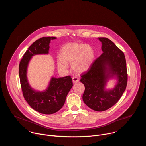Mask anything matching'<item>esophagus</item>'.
Returning a JSON list of instances; mask_svg holds the SVG:
<instances>
[{
    "label": "esophagus",
    "mask_w": 146,
    "mask_h": 146,
    "mask_svg": "<svg viewBox=\"0 0 146 146\" xmlns=\"http://www.w3.org/2000/svg\"><path fill=\"white\" fill-rule=\"evenodd\" d=\"M72 80H73V82L74 83V84H76V83H77L79 81L80 79L77 77H73L72 78Z\"/></svg>",
    "instance_id": "obj_1"
}]
</instances>
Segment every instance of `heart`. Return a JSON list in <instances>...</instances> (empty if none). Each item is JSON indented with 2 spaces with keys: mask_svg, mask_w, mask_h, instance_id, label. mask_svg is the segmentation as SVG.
<instances>
[{
  "mask_svg": "<svg viewBox=\"0 0 146 146\" xmlns=\"http://www.w3.org/2000/svg\"><path fill=\"white\" fill-rule=\"evenodd\" d=\"M60 55L56 59L58 69L66 71L69 68L68 64H70L76 73H82L89 69L94 59V51L90 46L77 43L65 44L60 49Z\"/></svg>",
  "mask_w": 146,
  "mask_h": 146,
  "instance_id": "heart-1",
  "label": "heart"
}]
</instances>
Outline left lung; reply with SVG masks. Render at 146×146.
Wrapping results in <instances>:
<instances>
[{
    "instance_id": "obj_1",
    "label": "left lung",
    "mask_w": 146,
    "mask_h": 146,
    "mask_svg": "<svg viewBox=\"0 0 146 146\" xmlns=\"http://www.w3.org/2000/svg\"><path fill=\"white\" fill-rule=\"evenodd\" d=\"M103 52L81 75L80 81L85 91L82 99L86 105L96 111H105L119 100L127 85L128 74L123 52L110 39L99 37ZM113 76L118 79L117 84L111 90L104 87L107 80Z\"/></svg>"
}]
</instances>
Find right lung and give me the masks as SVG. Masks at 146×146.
<instances>
[{
    "instance_id": "obj_1",
    "label": "right lung",
    "mask_w": 146,
    "mask_h": 146,
    "mask_svg": "<svg viewBox=\"0 0 146 146\" xmlns=\"http://www.w3.org/2000/svg\"><path fill=\"white\" fill-rule=\"evenodd\" d=\"M55 37H43L36 40L24 54L19 65V76L24 97L35 110L44 114H52L59 111L65 102L66 98L73 87L70 76L52 77L48 88L43 92L32 89L27 80V70L32 56L37 54H48L50 43Z\"/></svg>"
}]
</instances>
